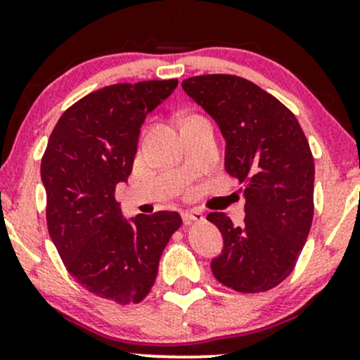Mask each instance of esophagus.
Segmentation results:
<instances>
[{
  "label": "esophagus",
  "instance_id": "esophagus-1",
  "mask_svg": "<svg viewBox=\"0 0 360 360\" xmlns=\"http://www.w3.org/2000/svg\"><path fill=\"white\" fill-rule=\"evenodd\" d=\"M181 214H183V220L186 223L203 220V214H201L200 212H196V210H186V212H183Z\"/></svg>",
  "mask_w": 360,
  "mask_h": 360
}]
</instances>
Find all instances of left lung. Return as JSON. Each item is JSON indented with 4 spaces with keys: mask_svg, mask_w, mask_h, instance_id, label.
Masks as SVG:
<instances>
[{
    "mask_svg": "<svg viewBox=\"0 0 360 360\" xmlns=\"http://www.w3.org/2000/svg\"><path fill=\"white\" fill-rule=\"evenodd\" d=\"M184 93L214 120L225 139V169L242 186L245 220H208L223 237L213 276L240 292L278 286L295 269L313 221L315 162L298 120L254 82L230 74L183 81Z\"/></svg>",
    "mask_w": 360,
    "mask_h": 360,
    "instance_id": "1",
    "label": "left lung"
}]
</instances>
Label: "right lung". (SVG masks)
I'll return each mask as SVG.
<instances>
[{"mask_svg": "<svg viewBox=\"0 0 360 360\" xmlns=\"http://www.w3.org/2000/svg\"><path fill=\"white\" fill-rule=\"evenodd\" d=\"M177 79L113 84L74 103L59 118L42 157L51 238L77 283L120 304L140 303L181 226L176 212L125 218L115 200L137 154L140 128Z\"/></svg>", "mask_w": 360, "mask_h": 360, "instance_id": "right-lung-1", "label": "right lung"}]
</instances>
